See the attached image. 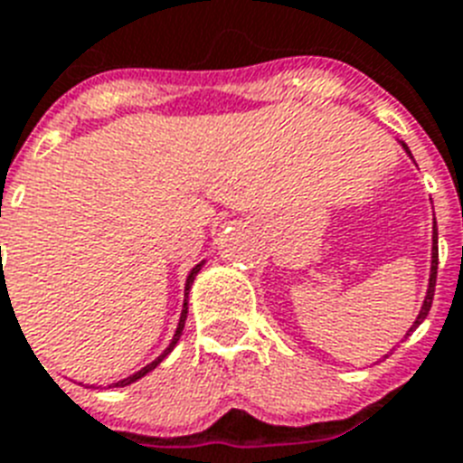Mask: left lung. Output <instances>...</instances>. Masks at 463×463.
<instances>
[{"label": "left lung", "mask_w": 463, "mask_h": 463, "mask_svg": "<svg viewBox=\"0 0 463 463\" xmlns=\"http://www.w3.org/2000/svg\"><path fill=\"white\" fill-rule=\"evenodd\" d=\"M400 146L405 147V153L410 155V147H407V143L400 141ZM436 275H438V225H436V219H433V250H430V278H429V289H426V297H423V304H421V310H419L417 320H414V325L410 327V332H414V329L421 325L423 320H426V316H429L430 310V304H433V294H436ZM410 332H407V336H410Z\"/></svg>", "instance_id": "1"}]
</instances>
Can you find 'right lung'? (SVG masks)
I'll return each instance as SVG.
<instances>
[{"label":"right lung","instance_id":"obj_1","mask_svg":"<svg viewBox=\"0 0 463 463\" xmlns=\"http://www.w3.org/2000/svg\"><path fill=\"white\" fill-rule=\"evenodd\" d=\"M202 266H204V261L202 263H197L195 268H193V270H190L188 273V279H185V298H184V310H181V317H178V327H176V332H174V339H172V344L166 345V351L162 353V355H157L153 360V363L150 364H146V367H143V370H138V372H134V374L131 376H127V379H119V382H115V383H108V388H124V386H129V383H134V382H138V379H143V376L146 374H150V372L155 370V367H157L159 363H162V360H165L166 355H169V353L174 351V345L178 344V339H181V334H184V327H185V317H188V291H190V287H193V282H195V275L200 273L202 270ZM93 388V386H91Z\"/></svg>","mask_w":463,"mask_h":463}]
</instances>
